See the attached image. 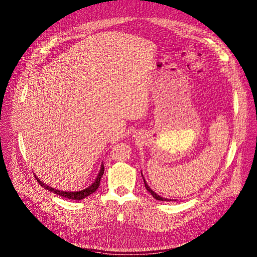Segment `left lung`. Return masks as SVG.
Listing matches in <instances>:
<instances>
[{
  "label": "left lung",
  "mask_w": 257,
  "mask_h": 257,
  "mask_svg": "<svg viewBox=\"0 0 257 257\" xmlns=\"http://www.w3.org/2000/svg\"><path fill=\"white\" fill-rule=\"evenodd\" d=\"M142 176H143V174H142ZM143 179H144V183H145V187L147 188V191L149 192L152 196H153V198L154 199H156V200H159V201H172L171 199H167V198H163V197H160V196H158L154 191H152L151 188H150V186L148 185V183H147V181L145 180V178H144V176H143ZM174 201H176V200H174Z\"/></svg>",
  "instance_id": "8db88e82"
}]
</instances>
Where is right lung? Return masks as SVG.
I'll list each match as a JSON object with an SVG mask.
<instances>
[{"instance_id":"1","label":"right lung","mask_w":257,"mask_h":257,"mask_svg":"<svg viewBox=\"0 0 257 257\" xmlns=\"http://www.w3.org/2000/svg\"><path fill=\"white\" fill-rule=\"evenodd\" d=\"M103 174H104V165L102 164V165H101L100 172H99V174H98V176H97L96 180L93 181V183H92L91 185H89L88 187L84 188V190L79 191V192H63V191L54 190V188H52L51 186H49V185H47L46 183L40 181V180L36 177V175H35V178H36V180L38 181V183L45 188V190H48V191H50V192H52V193H54V194H57V195H59V196H61V197L67 198V199L78 200V201H79V200H82V199L86 198L87 196L91 195L92 193H94V192H96V191L98 190V187L100 186V181H101V178H102V176H103Z\"/></svg>"}]
</instances>
